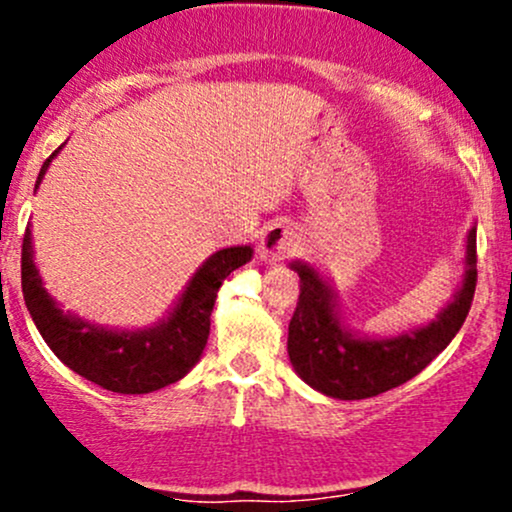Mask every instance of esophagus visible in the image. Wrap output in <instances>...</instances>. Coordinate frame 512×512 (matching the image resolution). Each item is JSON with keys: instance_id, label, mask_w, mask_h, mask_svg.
I'll use <instances>...</instances> for the list:
<instances>
[{"instance_id": "obj_1", "label": "esophagus", "mask_w": 512, "mask_h": 512, "mask_svg": "<svg viewBox=\"0 0 512 512\" xmlns=\"http://www.w3.org/2000/svg\"><path fill=\"white\" fill-rule=\"evenodd\" d=\"M257 252H260V260L264 264L291 260L298 252V233L286 223H272V226L264 228Z\"/></svg>"}]
</instances>
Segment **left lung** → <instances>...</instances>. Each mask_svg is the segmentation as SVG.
Returning a JSON list of instances; mask_svg holds the SVG:
<instances>
[{
  "label": "left lung",
  "mask_w": 512,
  "mask_h": 512,
  "mask_svg": "<svg viewBox=\"0 0 512 512\" xmlns=\"http://www.w3.org/2000/svg\"><path fill=\"white\" fill-rule=\"evenodd\" d=\"M301 296L289 325V356L301 378L322 395L366 399L419 375L460 332L477 289V228L467 236V274L436 322L395 339H358L334 313L332 291L308 264H293Z\"/></svg>",
  "instance_id": "8db88e82"
}]
</instances>
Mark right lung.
<instances>
[{
	"label": "right lung",
	"mask_w": 512,
	"mask_h": 512,
	"mask_svg": "<svg viewBox=\"0 0 512 512\" xmlns=\"http://www.w3.org/2000/svg\"><path fill=\"white\" fill-rule=\"evenodd\" d=\"M55 154L45 158L35 190ZM250 257V245L219 250L192 276L178 308L166 322L142 332H110L57 308L33 264L31 228H26L21 245V289L35 327L62 363L103 390L144 395L178 383L182 375L190 373L207 346L209 317L219 286L233 269L250 262Z\"/></svg>",
	"instance_id": "right-lung-1"
}]
</instances>
